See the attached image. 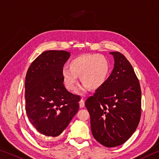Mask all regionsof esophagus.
I'll return each mask as SVG.
<instances>
[{
    "instance_id": "34e87169",
    "label": "esophagus",
    "mask_w": 159,
    "mask_h": 159,
    "mask_svg": "<svg viewBox=\"0 0 159 159\" xmlns=\"http://www.w3.org/2000/svg\"><path fill=\"white\" fill-rule=\"evenodd\" d=\"M79 105H80V107H84L85 106V101L84 99H81L79 101Z\"/></svg>"
}]
</instances>
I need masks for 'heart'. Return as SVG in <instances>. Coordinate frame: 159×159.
I'll return each mask as SVG.
<instances>
[{
  "label": "heart",
  "instance_id": "b5f03b06",
  "mask_svg": "<svg viewBox=\"0 0 159 159\" xmlns=\"http://www.w3.org/2000/svg\"><path fill=\"white\" fill-rule=\"evenodd\" d=\"M69 68L61 70L63 82L66 89L74 91L78 86V77L91 90L100 89L105 84L110 71V63L102 55L84 54L70 61Z\"/></svg>",
  "mask_w": 159,
  "mask_h": 159
}]
</instances>
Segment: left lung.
Returning a JSON list of instances; mask_svg holds the SVG:
<instances>
[{"instance_id":"left-lung-1","label":"left lung","mask_w":159,"mask_h":159,"mask_svg":"<svg viewBox=\"0 0 159 159\" xmlns=\"http://www.w3.org/2000/svg\"><path fill=\"white\" fill-rule=\"evenodd\" d=\"M115 59L111 75L85 105L90 116L93 137L106 147H118L129 139L139 123L142 91L134 69L124 55Z\"/></svg>"}]
</instances>
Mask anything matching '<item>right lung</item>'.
<instances>
[{
	"mask_svg": "<svg viewBox=\"0 0 159 159\" xmlns=\"http://www.w3.org/2000/svg\"><path fill=\"white\" fill-rule=\"evenodd\" d=\"M70 57L66 51L48 50L39 54L25 77V110L31 124L40 134H61L79 109L80 96L68 91L61 70Z\"/></svg>",
	"mask_w": 159,
	"mask_h": 159,
	"instance_id": "right-lung-1",
	"label": "right lung"
}]
</instances>
